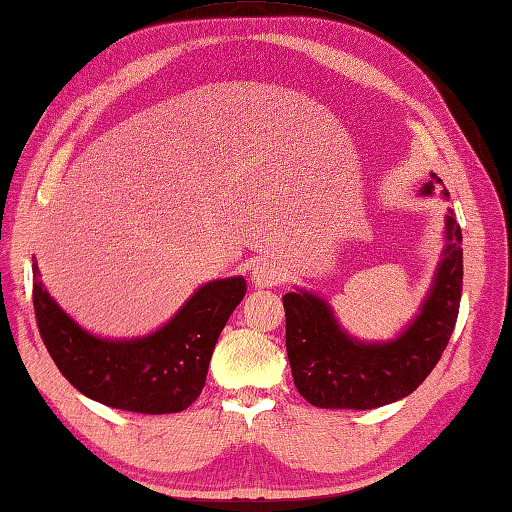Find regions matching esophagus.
Returning <instances> with one entry per match:
<instances>
[{
    "instance_id": "obj_1",
    "label": "esophagus",
    "mask_w": 512,
    "mask_h": 512,
    "mask_svg": "<svg viewBox=\"0 0 512 512\" xmlns=\"http://www.w3.org/2000/svg\"><path fill=\"white\" fill-rule=\"evenodd\" d=\"M252 282L258 289L280 287L285 282V271H282L280 265L271 263V260H260L252 269Z\"/></svg>"
}]
</instances>
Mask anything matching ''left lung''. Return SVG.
Here are the masks:
<instances>
[{"mask_svg": "<svg viewBox=\"0 0 512 512\" xmlns=\"http://www.w3.org/2000/svg\"><path fill=\"white\" fill-rule=\"evenodd\" d=\"M449 192L431 175L423 195ZM447 252L416 322L390 344H359L339 331L328 306L309 293L282 298L293 383L306 401L326 410H372L412 394L436 368L458 320L462 295V232L447 217Z\"/></svg>", "mask_w": 512, "mask_h": 512, "instance_id": "1", "label": "left lung"}]
</instances>
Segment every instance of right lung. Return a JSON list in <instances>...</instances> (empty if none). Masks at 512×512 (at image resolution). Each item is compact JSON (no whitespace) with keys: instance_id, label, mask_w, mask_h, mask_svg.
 Listing matches in <instances>:
<instances>
[{"instance_id":"obj_1","label":"right lung","mask_w":512,"mask_h":512,"mask_svg":"<svg viewBox=\"0 0 512 512\" xmlns=\"http://www.w3.org/2000/svg\"><path fill=\"white\" fill-rule=\"evenodd\" d=\"M243 295V278L208 282L157 333L105 342L59 309L32 265L34 317L56 368L89 399L140 414L181 412L197 401L214 344Z\"/></svg>"}]
</instances>
